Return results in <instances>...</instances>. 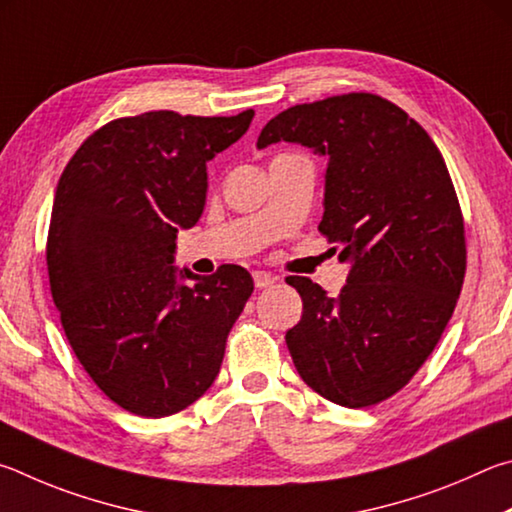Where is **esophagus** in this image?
I'll list each match as a JSON object with an SVG mask.
<instances>
[{"mask_svg": "<svg viewBox=\"0 0 512 512\" xmlns=\"http://www.w3.org/2000/svg\"><path fill=\"white\" fill-rule=\"evenodd\" d=\"M251 276H254V285L258 290L270 288V285H274V281H276L270 272H261V270H256Z\"/></svg>", "mask_w": 512, "mask_h": 512, "instance_id": "34e87169", "label": "esophagus"}]
</instances>
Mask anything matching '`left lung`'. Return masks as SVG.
Segmentation results:
<instances>
[{
    "label": "left lung",
    "instance_id": "8db88e82",
    "mask_svg": "<svg viewBox=\"0 0 512 512\" xmlns=\"http://www.w3.org/2000/svg\"><path fill=\"white\" fill-rule=\"evenodd\" d=\"M276 141L328 159L319 231L351 261L335 299L306 276L285 279L303 301L285 335L292 362L335 405H378L432 355L463 288L468 251L450 170L423 125L369 92L288 107L256 146Z\"/></svg>",
    "mask_w": 512,
    "mask_h": 512
}]
</instances>
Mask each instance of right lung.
Masks as SVG:
<instances>
[{"label":"right lung","instance_id":"right-lung-1","mask_svg":"<svg viewBox=\"0 0 512 512\" xmlns=\"http://www.w3.org/2000/svg\"><path fill=\"white\" fill-rule=\"evenodd\" d=\"M254 110L121 116L83 141L53 200L47 270L71 351L121 409L164 418L204 396L254 281L240 265L184 270L177 229L200 220L206 161L247 132Z\"/></svg>","mask_w":512,"mask_h":512}]
</instances>
